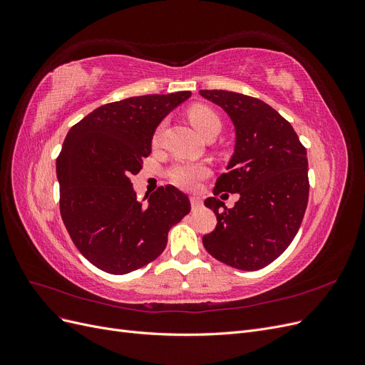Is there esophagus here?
Returning a JSON list of instances; mask_svg holds the SVG:
<instances>
[{
  "instance_id": "esophagus-1",
  "label": "esophagus",
  "mask_w": 365,
  "mask_h": 365,
  "mask_svg": "<svg viewBox=\"0 0 365 365\" xmlns=\"http://www.w3.org/2000/svg\"><path fill=\"white\" fill-rule=\"evenodd\" d=\"M190 204H192V210H197V208H200V207L202 205L201 197H197V196H192V197H190Z\"/></svg>"
}]
</instances>
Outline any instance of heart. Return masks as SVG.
Instances as JSON below:
<instances>
[{"instance_id":"obj_1","label":"heart","mask_w":365,"mask_h":365,"mask_svg":"<svg viewBox=\"0 0 365 365\" xmlns=\"http://www.w3.org/2000/svg\"><path fill=\"white\" fill-rule=\"evenodd\" d=\"M189 120L202 137H207L212 132H219L220 120L217 114L204 105H195L189 109ZM163 125L155 132V140L160 138ZM210 173V168L204 163H181L176 164L169 172V178L175 185L185 190H193Z\"/></svg>"}]
</instances>
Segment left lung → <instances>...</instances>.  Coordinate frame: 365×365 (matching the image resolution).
<instances>
[{
  "mask_svg": "<svg viewBox=\"0 0 365 365\" xmlns=\"http://www.w3.org/2000/svg\"><path fill=\"white\" fill-rule=\"evenodd\" d=\"M235 125L236 145L220 191L239 192L233 209L207 197L217 225L202 237L215 259L242 271H257L277 259L295 237L307 207V155L294 128L256 97L224 90H201Z\"/></svg>",
  "mask_w": 365,
  "mask_h": 365,
  "instance_id": "left-lung-1",
  "label": "left lung"
}]
</instances>
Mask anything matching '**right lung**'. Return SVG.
I'll return each mask as SVG.
<instances>
[{
	"instance_id": "add662e5",
	"label": "right lung",
	"mask_w": 365,
	"mask_h": 365,
	"mask_svg": "<svg viewBox=\"0 0 365 365\" xmlns=\"http://www.w3.org/2000/svg\"><path fill=\"white\" fill-rule=\"evenodd\" d=\"M190 96L149 94L106 103L65 137L56 160L61 216L77 250L98 269L121 275L155 260L169 230L189 215V197L176 187H160L143 203L129 176L149 157L161 120Z\"/></svg>"
}]
</instances>
